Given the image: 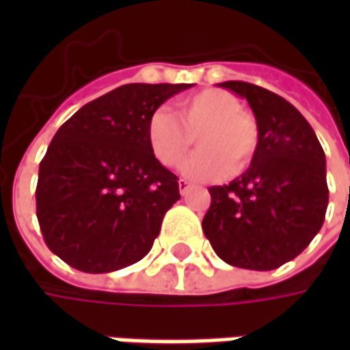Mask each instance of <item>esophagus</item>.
<instances>
[{
  "label": "esophagus",
  "instance_id": "obj_1",
  "mask_svg": "<svg viewBox=\"0 0 350 350\" xmlns=\"http://www.w3.org/2000/svg\"><path fill=\"white\" fill-rule=\"evenodd\" d=\"M178 185H180V193H182V195H187L191 191V183L187 182V180H180Z\"/></svg>",
  "mask_w": 350,
  "mask_h": 350
}]
</instances>
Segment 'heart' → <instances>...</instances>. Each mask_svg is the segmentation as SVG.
<instances>
[{"mask_svg": "<svg viewBox=\"0 0 350 350\" xmlns=\"http://www.w3.org/2000/svg\"><path fill=\"white\" fill-rule=\"evenodd\" d=\"M178 117L157 108L146 127L148 142L161 165L178 168L197 137L198 150L183 168L191 180L219 178L227 170L240 172L257 152L258 125L245 114L240 100L223 90H204L180 100Z\"/></svg>", "mask_w": 350, "mask_h": 350, "instance_id": "b5f03b06", "label": "heart"}]
</instances>
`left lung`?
<instances>
[{"mask_svg":"<svg viewBox=\"0 0 350 350\" xmlns=\"http://www.w3.org/2000/svg\"><path fill=\"white\" fill-rule=\"evenodd\" d=\"M250 103L258 146L250 168L227 185L210 187L202 230L217 257L245 270H275L306 250L328 208L326 157L296 108L250 82L217 84Z\"/></svg>","mask_w":350,"mask_h":350,"instance_id":"8db88e82","label":"left lung"}]
</instances>
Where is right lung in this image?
Masks as SVG:
<instances>
[{
	"label": "right lung",
	"instance_id": "right-lung-1",
	"mask_svg": "<svg viewBox=\"0 0 350 350\" xmlns=\"http://www.w3.org/2000/svg\"><path fill=\"white\" fill-rule=\"evenodd\" d=\"M193 84H125L88 103L39 165L37 219L50 251L86 273L138 262L159 236L180 185L153 155L152 112Z\"/></svg>",
	"mask_w": 350,
	"mask_h": 350
}]
</instances>
